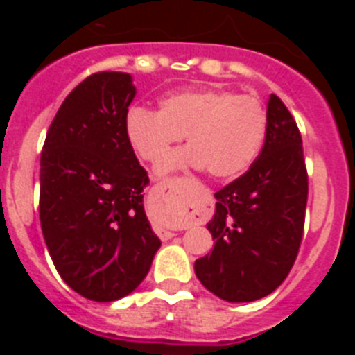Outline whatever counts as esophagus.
Returning a JSON list of instances; mask_svg holds the SVG:
<instances>
[{
    "instance_id": "34e87169",
    "label": "esophagus",
    "mask_w": 355,
    "mask_h": 355,
    "mask_svg": "<svg viewBox=\"0 0 355 355\" xmlns=\"http://www.w3.org/2000/svg\"><path fill=\"white\" fill-rule=\"evenodd\" d=\"M188 227H190V224H188V222H187V224H181L180 229H188ZM158 233H159V236H162V238L174 236V233H172V231H167V229H159Z\"/></svg>"
}]
</instances>
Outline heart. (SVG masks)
Here are the masks:
<instances>
[{
  "label": "heart",
  "instance_id": "heart-1",
  "mask_svg": "<svg viewBox=\"0 0 355 355\" xmlns=\"http://www.w3.org/2000/svg\"><path fill=\"white\" fill-rule=\"evenodd\" d=\"M268 130L261 101L231 90H183L159 101L158 114L131 108L124 131L131 149L147 163L159 165L187 135L189 149L159 174L175 168H206L216 180H233L258 158Z\"/></svg>",
  "mask_w": 355,
  "mask_h": 355
}]
</instances>
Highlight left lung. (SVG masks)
Here are the masks:
<instances>
[{
  "mask_svg": "<svg viewBox=\"0 0 355 355\" xmlns=\"http://www.w3.org/2000/svg\"><path fill=\"white\" fill-rule=\"evenodd\" d=\"M266 117L256 162L215 193L206 225L215 245L193 265L202 286L225 302H254L281 286L302 240L307 172L300 131L275 94Z\"/></svg>",
  "mask_w": 355,
  "mask_h": 355,
  "instance_id": "left-lung-1",
  "label": "left lung"
}]
</instances>
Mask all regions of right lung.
Wrapping results in <instances>:
<instances>
[{"label": "right lung", "mask_w": 355, "mask_h": 355, "mask_svg": "<svg viewBox=\"0 0 355 355\" xmlns=\"http://www.w3.org/2000/svg\"><path fill=\"white\" fill-rule=\"evenodd\" d=\"M137 96L128 72L72 90L40 155V227L55 268L81 297L114 302L139 288L162 241L144 209L149 178L124 131Z\"/></svg>", "instance_id": "obj_1"}]
</instances>
